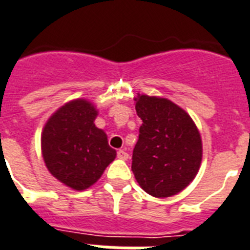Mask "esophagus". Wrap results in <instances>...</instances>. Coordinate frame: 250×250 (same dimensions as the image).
Returning <instances> with one entry per match:
<instances>
[{
  "label": "esophagus",
  "instance_id": "obj_1",
  "mask_svg": "<svg viewBox=\"0 0 250 250\" xmlns=\"http://www.w3.org/2000/svg\"><path fill=\"white\" fill-rule=\"evenodd\" d=\"M117 157H118V159H121V160H127V159L129 157V155L127 154L125 150H118L117 151Z\"/></svg>",
  "mask_w": 250,
  "mask_h": 250
}]
</instances>
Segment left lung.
Returning <instances> with one entry per match:
<instances>
[{
	"label": "left lung",
	"mask_w": 250,
	"mask_h": 250,
	"mask_svg": "<svg viewBox=\"0 0 250 250\" xmlns=\"http://www.w3.org/2000/svg\"><path fill=\"white\" fill-rule=\"evenodd\" d=\"M136 102L142 125L132 155V171L151 196H174L194 179L200 169V132L189 115L170 100L138 95Z\"/></svg>",
	"instance_id": "obj_1"
}]
</instances>
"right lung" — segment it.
Segmentation results:
<instances>
[{
    "instance_id": "1",
    "label": "right lung",
    "mask_w": 250,
    "mask_h": 250,
    "mask_svg": "<svg viewBox=\"0 0 250 250\" xmlns=\"http://www.w3.org/2000/svg\"><path fill=\"white\" fill-rule=\"evenodd\" d=\"M96 114L91 103L73 100L58 109L43 129L42 152L48 170L72 189L93 186L117 155L104 131L94 125Z\"/></svg>"
}]
</instances>
